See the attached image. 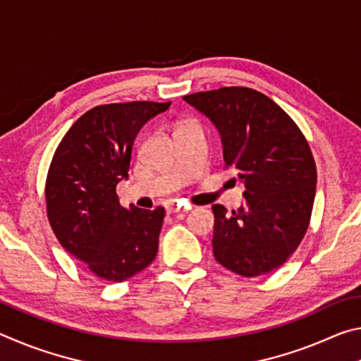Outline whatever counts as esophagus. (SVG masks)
Here are the masks:
<instances>
[{"mask_svg":"<svg viewBox=\"0 0 361 361\" xmlns=\"http://www.w3.org/2000/svg\"><path fill=\"white\" fill-rule=\"evenodd\" d=\"M186 210H189V207H180L175 204L167 207V213H180V212H186Z\"/></svg>","mask_w":361,"mask_h":361,"instance_id":"1","label":"esophagus"}]
</instances>
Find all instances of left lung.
I'll return each mask as SVG.
<instances>
[{"label":"left lung","mask_w":361,"mask_h":361,"mask_svg":"<svg viewBox=\"0 0 361 361\" xmlns=\"http://www.w3.org/2000/svg\"><path fill=\"white\" fill-rule=\"evenodd\" d=\"M183 99L215 124L226 167L245 186L237 210L212 205L215 259L243 277L272 272L296 252L312 215L317 167L307 140L255 89L221 87Z\"/></svg>","instance_id":"8db88e82"}]
</instances>
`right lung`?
Returning a JSON list of instances; mask_svg holds the SVG:
<instances>
[{
	"mask_svg": "<svg viewBox=\"0 0 361 361\" xmlns=\"http://www.w3.org/2000/svg\"><path fill=\"white\" fill-rule=\"evenodd\" d=\"M170 103L95 106L70 127L54 152L46 180L49 223L60 245L102 280L124 282L157 255L164 207L124 209L116 186L129 178L137 133Z\"/></svg>",
	"mask_w": 361,
	"mask_h": 361,
	"instance_id": "right-lung-1",
	"label": "right lung"
}]
</instances>
